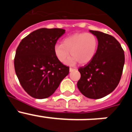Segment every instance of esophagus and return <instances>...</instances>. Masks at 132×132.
I'll list each match as a JSON object with an SVG mask.
<instances>
[{"instance_id":"esophagus-1","label":"esophagus","mask_w":132,"mask_h":132,"mask_svg":"<svg viewBox=\"0 0 132 132\" xmlns=\"http://www.w3.org/2000/svg\"><path fill=\"white\" fill-rule=\"evenodd\" d=\"M74 70H75V69H74V68H72V67H70V68H69V71H70V72L73 71H74Z\"/></svg>"}]
</instances>
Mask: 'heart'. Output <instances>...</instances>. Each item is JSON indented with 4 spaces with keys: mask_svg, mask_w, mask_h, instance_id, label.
Instances as JSON below:
<instances>
[{
    "mask_svg": "<svg viewBox=\"0 0 132 132\" xmlns=\"http://www.w3.org/2000/svg\"><path fill=\"white\" fill-rule=\"evenodd\" d=\"M98 40L95 35L91 33H77L67 37L63 40L62 44H56L54 46V54L59 62L67 61L69 65L79 62L85 65L93 60L97 52Z\"/></svg>",
    "mask_w": 132,
    "mask_h": 132,
    "instance_id": "obj_1",
    "label": "heart"
}]
</instances>
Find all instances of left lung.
I'll return each instance as SVG.
<instances>
[{"instance_id":"8db88e82","label":"left lung","mask_w":132,"mask_h":132,"mask_svg":"<svg viewBox=\"0 0 132 132\" xmlns=\"http://www.w3.org/2000/svg\"><path fill=\"white\" fill-rule=\"evenodd\" d=\"M90 31L98 40L97 52L91 61L78 69L80 79L77 87L86 97L98 99L111 93L119 84L125 56L120 44L112 36Z\"/></svg>"}]
</instances>
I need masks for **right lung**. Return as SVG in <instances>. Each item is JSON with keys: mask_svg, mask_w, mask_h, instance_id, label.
Masks as SVG:
<instances>
[{"mask_svg": "<svg viewBox=\"0 0 132 132\" xmlns=\"http://www.w3.org/2000/svg\"><path fill=\"white\" fill-rule=\"evenodd\" d=\"M65 30L40 28L23 38L16 49L15 72L24 90L31 97L46 98L54 93L69 67L59 62L54 46Z\"/></svg>", "mask_w": 132, "mask_h": 132, "instance_id": "1", "label": "right lung"}]
</instances>
